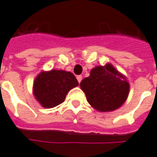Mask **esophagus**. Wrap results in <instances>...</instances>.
Segmentation results:
<instances>
[{"label": "esophagus", "instance_id": "esophagus-1", "mask_svg": "<svg viewBox=\"0 0 157 157\" xmlns=\"http://www.w3.org/2000/svg\"><path fill=\"white\" fill-rule=\"evenodd\" d=\"M82 78H82L81 75H78V76H77V79L78 81V83H80L81 80H82Z\"/></svg>", "mask_w": 157, "mask_h": 157}]
</instances>
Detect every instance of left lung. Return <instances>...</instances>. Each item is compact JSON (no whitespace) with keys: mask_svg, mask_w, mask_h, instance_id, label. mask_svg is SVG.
Here are the masks:
<instances>
[{"mask_svg":"<svg viewBox=\"0 0 157 157\" xmlns=\"http://www.w3.org/2000/svg\"><path fill=\"white\" fill-rule=\"evenodd\" d=\"M80 87L88 102L100 112L114 111L126 101L129 84L111 64L95 67L81 81Z\"/></svg>","mask_w":157,"mask_h":157,"instance_id":"8db88e82","label":"left lung"}]
</instances>
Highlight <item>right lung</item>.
<instances>
[{"mask_svg":"<svg viewBox=\"0 0 157 157\" xmlns=\"http://www.w3.org/2000/svg\"><path fill=\"white\" fill-rule=\"evenodd\" d=\"M78 85L75 76L70 72L52 70L42 72L34 82V94L45 108H52L65 101L68 91Z\"/></svg>","mask_w":157,"mask_h":157,"instance_id":"right-lung-1","label":"right lung"}]
</instances>
